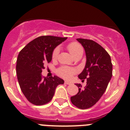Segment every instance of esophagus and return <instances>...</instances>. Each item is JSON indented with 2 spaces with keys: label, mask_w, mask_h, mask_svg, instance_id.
<instances>
[{
  "label": "esophagus",
  "mask_w": 130,
  "mask_h": 130,
  "mask_svg": "<svg viewBox=\"0 0 130 130\" xmlns=\"http://www.w3.org/2000/svg\"><path fill=\"white\" fill-rule=\"evenodd\" d=\"M64 83L66 84V85H70V84H72V83L70 82V81H64Z\"/></svg>",
  "instance_id": "1"
}]
</instances>
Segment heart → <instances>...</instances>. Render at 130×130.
Listing matches in <instances>:
<instances>
[{
    "instance_id": "obj_1",
    "label": "heart",
    "mask_w": 130,
    "mask_h": 130,
    "mask_svg": "<svg viewBox=\"0 0 130 130\" xmlns=\"http://www.w3.org/2000/svg\"><path fill=\"white\" fill-rule=\"evenodd\" d=\"M67 49L70 53L71 55L74 58L77 56L80 55H83V48L81 45L77 42H71L67 45ZM58 53H59V49L58 47L55 48L53 51L52 53V60H56L58 58ZM77 70L75 68L66 67V66H62L57 70V73L60 76L62 77L65 79H70L75 73Z\"/></svg>"
}]
</instances>
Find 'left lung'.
<instances>
[{"label":"left lung","mask_w":130,"mask_h":130,"mask_svg":"<svg viewBox=\"0 0 130 130\" xmlns=\"http://www.w3.org/2000/svg\"><path fill=\"white\" fill-rule=\"evenodd\" d=\"M77 40L83 46L87 57L85 67L78 77L87 79V85L83 88L81 84H76L79 92L70 99L75 107L85 109L95 105L105 92L112 77V64L110 55L100 45L88 39Z\"/></svg>","instance_id":"1"}]
</instances>
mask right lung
Here are the masks:
<instances>
[{"mask_svg": "<svg viewBox=\"0 0 130 130\" xmlns=\"http://www.w3.org/2000/svg\"><path fill=\"white\" fill-rule=\"evenodd\" d=\"M67 38L42 36L26 45L19 52L16 73L21 90L27 100L36 105H42L52 100L56 87L64 80L55 75L43 77L44 64L50 62L56 47Z\"/></svg>", "mask_w": 130, "mask_h": 130, "instance_id": "add662e5", "label": "right lung"}]
</instances>
